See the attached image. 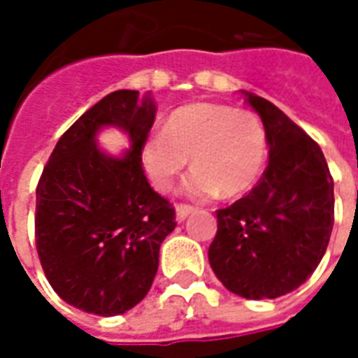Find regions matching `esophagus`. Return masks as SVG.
<instances>
[{"label": "esophagus", "instance_id": "1", "mask_svg": "<svg viewBox=\"0 0 358 358\" xmlns=\"http://www.w3.org/2000/svg\"><path fill=\"white\" fill-rule=\"evenodd\" d=\"M194 210H195L194 205H187V203H178V205H176V218H178L180 222H182V220H184V218H186L189 213H194Z\"/></svg>", "mask_w": 358, "mask_h": 358}]
</instances>
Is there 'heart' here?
<instances>
[{
    "instance_id": "obj_1",
    "label": "heart",
    "mask_w": 358,
    "mask_h": 358,
    "mask_svg": "<svg viewBox=\"0 0 358 358\" xmlns=\"http://www.w3.org/2000/svg\"><path fill=\"white\" fill-rule=\"evenodd\" d=\"M268 138L261 118L249 109L222 103H192L143 140L141 159L151 184L166 192L192 157L195 171L184 182V194L209 199L248 194L266 164Z\"/></svg>"
}]
</instances>
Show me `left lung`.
I'll return each instance as SVG.
<instances>
[{
	"label": "left lung",
	"instance_id": "obj_1",
	"mask_svg": "<svg viewBox=\"0 0 358 358\" xmlns=\"http://www.w3.org/2000/svg\"><path fill=\"white\" fill-rule=\"evenodd\" d=\"M268 138V164L257 186L217 210L210 268L236 295L276 299L297 289L322 261L334 228V178L322 149L276 105L255 94Z\"/></svg>",
	"mask_w": 358,
	"mask_h": 358
}]
</instances>
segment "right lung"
Returning <instances> with one entry per match:
<instances>
[{
	"mask_svg": "<svg viewBox=\"0 0 358 358\" xmlns=\"http://www.w3.org/2000/svg\"><path fill=\"white\" fill-rule=\"evenodd\" d=\"M155 122L149 95L117 90L90 107L61 138L36 187L34 238L43 274L59 297L84 313L122 315L153 284L159 249L176 210L149 186L143 140ZM120 125L133 149L103 156L97 127Z\"/></svg>",
	"mask_w": 358,
	"mask_h": 358,
	"instance_id": "obj_1",
	"label": "right lung"
}]
</instances>
